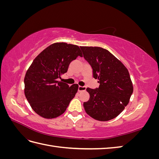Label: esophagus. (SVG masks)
Instances as JSON below:
<instances>
[{
  "mask_svg": "<svg viewBox=\"0 0 159 159\" xmlns=\"http://www.w3.org/2000/svg\"><path fill=\"white\" fill-rule=\"evenodd\" d=\"M86 89V88L85 86H79L78 87V91L80 92V91H85Z\"/></svg>",
  "mask_w": 159,
  "mask_h": 159,
  "instance_id": "34e87169",
  "label": "esophagus"
}]
</instances>
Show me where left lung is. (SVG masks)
<instances>
[{
    "instance_id": "8db88e82",
    "label": "left lung",
    "mask_w": 159,
    "mask_h": 159,
    "mask_svg": "<svg viewBox=\"0 0 159 159\" xmlns=\"http://www.w3.org/2000/svg\"><path fill=\"white\" fill-rule=\"evenodd\" d=\"M84 57L93 69L99 87L86 89L90 98L84 103L85 112L100 121L117 117L129 102L133 86L129 71L107 50L100 47L81 46Z\"/></svg>"
}]
</instances>
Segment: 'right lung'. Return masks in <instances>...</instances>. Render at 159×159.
<instances>
[{
    "mask_svg": "<svg viewBox=\"0 0 159 159\" xmlns=\"http://www.w3.org/2000/svg\"><path fill=\"white\" fill-rule=\"evenodd\" d=\"M82 57L78 46L57 42L38 54L25 78V94L31 107L42 117L53 119L63 114L78 89L58 81L71 61Z\"/></svg>",
    "mask_w": 159,
    "mask_h": 159,
    "instance_id": "add662e5",
    "label": "right lung"
}]
</instances>
